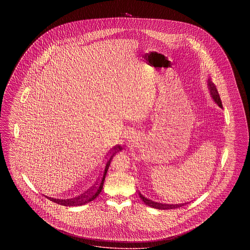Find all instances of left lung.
<instances>
[{"instance_id": "1", "label": "left lung", "mask_w": 250, "mask_h": 250, "mask_svg": "<svg viewBox=\"0 0 250 250\" xmlns=\"http://www.w3.org/2000/svg\"><path fill=\"white\" fill-rule=\"evenodd\" d=\"M208 85H209V89H210V93L212 97L214 98V102L219 106L220 107H222V102H221V99H220V96L219 94L217 92V89L215 87L212 82H208ZM140 198L143 200V202L150 206V207H153L155 209H158V210H168V209H175V208H179L181 206H183L184 204H166V203H160V202H155L153 201H150L148 200L147 198L143 197V195L140 193Z\"/></svg>"}]
</instances>
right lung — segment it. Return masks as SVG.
Listing matches in <instances>:
<instances>
[{"label": "right lung", "instance_id": "add662e5", "mask_svg": "<svg viewBox=\"0 0 250 250\" xmlns=\"http://www.w3.org/2000/svg\"><path fill=\"white\" fill-rule=\"evenodd\" d=\"M121 150H123V148L120 145H116L112 148V150L109 152L110 155H108L107 163H106L105 168H104V170L101 174V177L98 180V182L95 184V186H94L90 190L85 192L82 196H79V197L74 198V199H68V200H59V199H53V198H49V197H47V198L49 201L58 203L61 205H63V206H80V205H83V204H86L88 202L94 201L95 198L100 194V192L103 188L105 177H106L107 169H108V167H109L110 161H111L113 155H115V153L119 152Z\"/></svg>", "mask_w": 250, "mask_h": 250}]
</instances>
